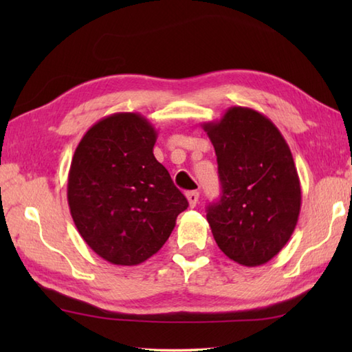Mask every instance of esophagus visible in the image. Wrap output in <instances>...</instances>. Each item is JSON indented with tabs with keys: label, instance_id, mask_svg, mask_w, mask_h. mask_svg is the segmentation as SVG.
Segmentation results:
<instances>
[{
	"label": "esophagus",
	"instance_id": "1",
	"mask_svg": "<svg viewBox=\"0 0 352 352\" xmlns=\"http://www.w3.org/2000/svg\"><path fill=\"white\" fill-rule=\"evenodd\" d=\"M186 198H188L190 207H195L197 203H198V199H199V192L198 190L188 192V193H186Z\"/></svg>",
	"mask_w": 352,
	"mask_h": 352
}]
</instances>
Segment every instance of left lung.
Here are the masks:
<instances>
[{
    "label": "left lung",
    "mask_w": 352,
    "mask_h": 352,
    "mask_svg": "<svg viewBox=\"0 0 352 352\" xmlns=\"http://www.w3.org/2000/svg\"><path fill=\"white\" fill-rule=\"evenodd\" d=\"M203 129L218 160L222 195L207 207L221 251L242 266H260L278 254L301 210L300 177L287 142L271 119L230 107Z\"/></svg>",
    "instance_id": "left-lung-1"
}]
</instances>
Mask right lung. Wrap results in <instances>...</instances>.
<instances>
[{
	"mask_svg": "<svg viewBox=\"0 0 352 352\" xmlns=\"http://www.w3.org/2000/svg\"><path fill=\"white\" fill-rule=\"evenodd\" d=\"M157 131L139 113L102 118L74 153L68 204L85 242L111 265L134 266L168 241L189 203L155 160Z\"/></svg>",
	"mask_w": 352,
	"mask_h": 352,
	"instance_id": "obj_1",
	"label": "right lung"
}]
</instances>
